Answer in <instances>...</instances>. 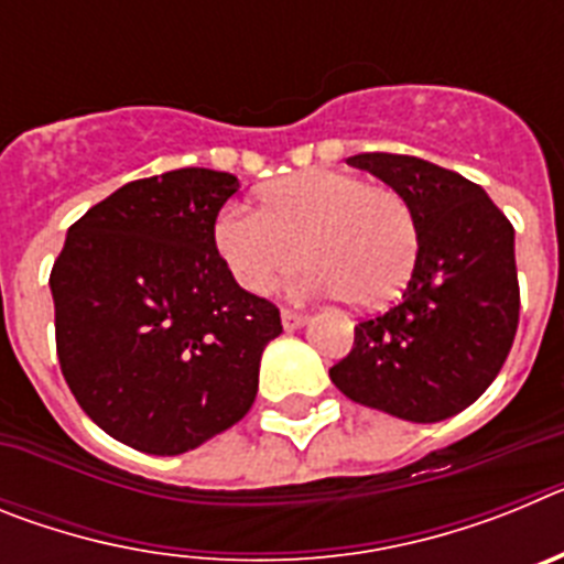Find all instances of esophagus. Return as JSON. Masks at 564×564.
<instances>
[{
	"label": "esophagus",
	"instance_id": "1",
	"mask_svg": "<svg viewBox=\"0 0 564 564\" xmlns=\"http://www.w3.org/2000/svg\"><path fill=\"white\" fill-rule=\"evenodd\" d=\"M307 325V316L305 313H296V311H282V327L285 330H299V327H305Z\"/></svg>",
	"mask_w": 564,
	"mask_h": 564
}]
</instances>
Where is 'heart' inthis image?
<instances>
[{
	"label": "heart",
	"mask_w": 564,
	"mask_h": 564,
	"mask_svg": "<svg viewBox=\"0 0 564 564\" xmlns=\"http://www.w3.org/2000/svg\"><path fill=\"white\" fill-rule=\"evenodd\" d=\"M417 242V217L398 188L330 169L268 183L259 212L228 206L214 220V248L246 291H273L305 259V291L358 311L390 305L406 288Z\"/></svg>",
	"instance_id": "b5f03b06"
}]
</instances>
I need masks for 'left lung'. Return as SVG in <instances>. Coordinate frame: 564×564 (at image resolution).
I'll list each match as a JSON object with an SVG mask.
<instances>
[{
    "label": "left lung",
    "instance_id": "1",
    "mask_svg": "<svg viewBox=\"0 0 564 564\" xmlns=\"http://www.w3.org/2000/svg\"><path fill=\"white\" fill-rule=\"evenodd\" d=\"M347 163L410 200L421 242L401 302L358 322L330 381L401 421H446L488 390L514 344V228L477 183L430 161L364 152Z\"/></svg>",
    "mask_w": 564,
    "mask_h": 564
}]
</instances>
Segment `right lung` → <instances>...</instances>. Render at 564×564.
I'll use <instances>...</instances> for the list:
<instances>
[{
  "label": "right lung",
  "mask_w": 564,
  "mask_h": 564,
  "mask_svg": "<svg viewBox=\"0 0 564 564\" xmlns=\"http://www.w3.org/2000/svg\"><path fill=\"white\" fill-rule=\"evenodd\" d=\"M237 188L214 169L127 183L69 226L50 273L69 392L147 455H183L242 421L282 333L276 305L242 291L214 248Z\"/></svg>",
  "instance_id": "obj_1"
}]
</instances>
